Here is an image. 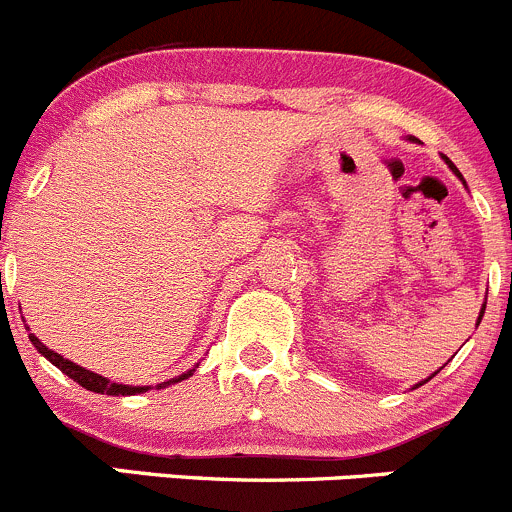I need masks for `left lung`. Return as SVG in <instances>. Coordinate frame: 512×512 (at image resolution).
Returning a JSON list of instances; mask_svg holds the SVG:
<instances>
[{
	"instance_id": "left-lung-1",
	"label": "left lung",
	"mask_w": 512,
	"mask_h": 512,
	"mask_svg": "<svg viewBox=\"0 0 512 512\" xmlns=\"http://www.w3.org/2000/svg\"><path fill=\"white\" fill-rule=\"evenodd\" d=\"M411 141H416V136H411ZM445 164H448L450 166V169H453V174L455 176H458V179H463V176H460V171L458 169H455V164H453V161H448V159H445ZM463 184H465V181H463ZM483 313H485V303H483V308H480V316H478V323H480V318H483ZM438 371H440V368H438ZM438 371H435V373H438ZM435 373H433V376H435ZM426 381H428V378H426ZM426 381H421V383H418V386H423V383H426ZM416 386V388H418Z\"/></svg>"
}]
</instances>
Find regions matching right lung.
Instances as JSON below:
<instances>
[{
	"instance_id": "1",
	"label": "right lung",
	"mask_w": 512,
	"mask_h": 512,
	"mask_svg": "<svg viewBox=\"0 0 512 512\" xmlns=\"http://www.w3.org/2000/svg\"><path fill=\"white\" fill-rule=\"evenodd\" d=\"M29 341L34 343V348H37V351L42 353V356L47 358L49 363H54V366H57L59 371L67 373V376L72 378V381H77L79 386L86 388V391L106 393V396H136V393H146V391H149V386H124V383H114V381H109V378L99 376V373H94V371H86V368L77 366V363H74V361H69V358L59 356V353H54L52 348L44 346V343L39 341V338L34 336V333H29ZM191 373H194V368H191V371H186V373H181V376L171 378V381L159 383V386H156V388H166V386H171V383L184 381V378H189Z\"/></svg>"
}]
</instances>
